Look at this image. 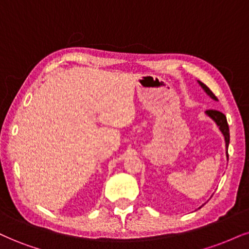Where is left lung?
Here are the masks:
<instances>
[{
	"label": "left lung",
	"mask_w": 249,
	"mask_h": 249,
	"mask_svg": "<svg viewBox=\"0 0 249 249\" xmlns=\"http://www.w3.org/2000/svg\"><path fill=\"white\" fill-rule=\"evenodd\" d=\"M198 83H199V85L203 88V90L207 92V93L209 94V96L213 98V100H218V99H217V97L213 93V91H211L210 89L207 87V85L203 84V83L199 82V81H198ZM205 113H207V114L209 115L210 118L213 119V121L217 124V125L219 127L220 131H222V134L224 135V139H225L226 150H228L229 143H230V129H229V124H228V120H226V116L224 115L222 112H219V110H216V109H208ZM226 152H228V151H226ZM226 156H228V158H229V153Z\"/></svg>",
	"instance_id": "obj_1"
}]
</instances>
